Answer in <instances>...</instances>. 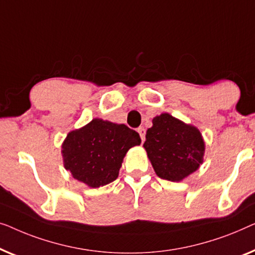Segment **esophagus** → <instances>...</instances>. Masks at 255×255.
<instances>
[{
  "label": "esophagus",
  "instance_id": "34e87169",
  "mask_svg": "<svg viewBox=\"0 0 255 255\" xmlns=\"http://www.w3.org/2000/svg\"><path fill=\"white\" fill-rule=\"evenodd\" d=\"M137 132L139 134V137H141V141L143 143V142H144V139H145V129L143 127H139L137 129Z\"/></svg>",
  "mask_w": 255,
  "mask_h": 255
}]
</instances>
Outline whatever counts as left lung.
<instances>
[{
  "label": "left lung",
  "instance_id": "1",
  "mask_svg": "<svg viewBox=\"0 0 255 255\" xmlns=\"http://www.w3.org/2000/svg\"><path fill=\"white\" fill-rule=\"evenodd\" d=\"M143 146L156 174L173 182L194 173L203 163L206 150L198 128L168 113L153 118Z\"/></svg>",
  "mask_w": 255,
  "mask_h": 255
}]
</instances>
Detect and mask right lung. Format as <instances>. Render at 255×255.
I'll return each mask as SVG.
<instances>
[{"label":"right lung","instance_id":"add662e5","mask_svg":"<svg viewBox=\"0 0 255 255\" xmlns=\"http://www.w3.org/2000/svg\"><path fill=\"white\" fill-rule=\"evenodd\" d=\"M139 144V135L126 125L95 118L68 132L61 145L63 166L88 187H102L116 180L127 151Z\"/></svg>","mask_w":255,"mask_h":255}]
</instances>
